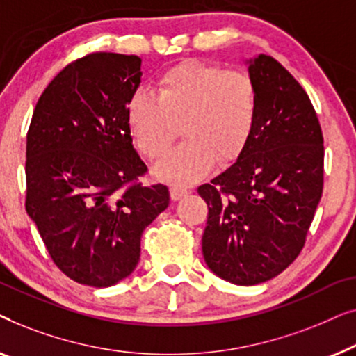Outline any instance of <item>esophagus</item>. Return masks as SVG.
Masks as SVG:
<instances>
[{"label":"esophagus","instance_id":"34e87169","mask_svg":"<svg viewBox=\"0 0 356 356\" xmlns=\"http://www.w3.org/2000/svg\"><path fill=\"white\" fill-rule=\"evenodd\" d=\"M170 194H172L173 201H178V199H181V197L186 196V194H189V189L186 186H179V184H175V186H172V189H170Z\"/></svg>","mask_w":356,"mask_h":356}]
</instances>
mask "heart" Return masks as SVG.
<instances>
[{
  "label": "heart",
  "instance_id": "heart-1",
  "mask_svg": "<svg viewBox=\"0 0 356 356\" xmlns=\"http://www.w3.org/2000/svg\"><path fill=\"white\" fill-rule=\"evenodd\" d=\"M157 95L136 90L128 104V121L136 144L157 162L179 133L178 145L157 167L162 178L189 183L218 163L232 162L250 143L259 115V94L245 71L181 61L159 76Z\"/></svg>",
  "mask_w": 356,
  "mask_h": 356
}]
</instances>
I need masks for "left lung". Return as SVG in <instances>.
<instances>
[{
    "instance_id": "8db88e82",
    "label": "left lung",
    "mask_w": 356,
    "mask_h": 356,
    "mask_svg": "<svg viewBox=\"0 0 356 356\" xmlns=\"http://www.w3.org/2000/svg\"><path fill=\"white\" fill-rule=\"evenodd\" d=\"M248 65L259 94L254 133L230 168L197 188L209 207L204 259L236 285L269 280L298 257L324 184L323 131L308 94L272 56Z\"/></svg>"
}]
</instances>
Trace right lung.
<instances>
[{"label":"right lung","instance_id":"right-lung-1","mask_svg":"<svg viewBox=\"0 0 356 356\" xmlns=\"http://www.w3.org/2000/svg\"><path fill=\"white\" fill-rule=\"evenodd\" d=\"M140 58L97 51L58 72L33 110L26 211L51 259L77 284L110 286L136 269L140 236L170 204L165 184L139 181L128 104Z\"/></svg>","mask_w":356,"mask_h":356}]
</instances>
